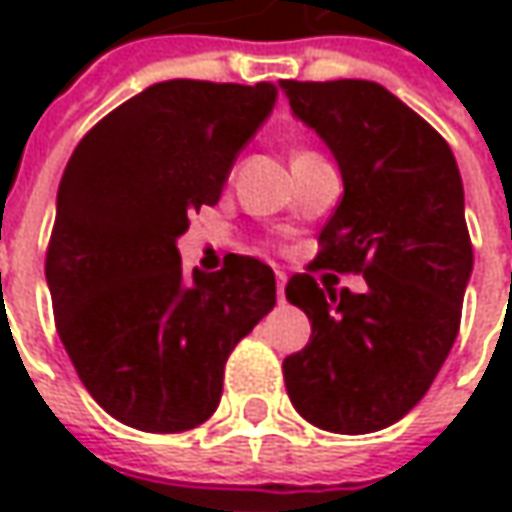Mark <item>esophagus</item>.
<instances>
[{
  "instance_id": "obj_1",
  "label": "esophagus",
  "mask_w": 512,
  "mask_h": 512,
  "mask_svg": "<svg viewBox=\"0 0 512 512\" xmlns=\"http://www.w3.org/2000/svg\"><path fill=\"white\" fill-rule=\"evenodd\" d=\"M285 282L287 276L282 270H276V296H279V302H285Z\"/></svg>"
}]
</instances>
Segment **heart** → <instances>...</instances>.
Wrapping results in <instances>:
<instances>
[{"label": "heart", "instance_id": "obj_1", "mask_svg": "<svg viewBox=\"0 0 512 512\" xmlns=\"http://www.w3.org/2000/svg\"><path fill=\"white\" fill-rule=\"evenodd\" d=\"M307 156H313V150L296 148V150H293V156H290V165H293V162H299V159H307Z\"/></svg>", "mask_w": 512, "mask_h": 512}]
</instances>
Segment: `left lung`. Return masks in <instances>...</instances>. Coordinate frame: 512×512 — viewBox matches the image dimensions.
I'll list each match as a JSON object with an SVG mask.
<instances>
[{
  "instance_id": "left-lung-1",
  "label": "left lung",
  "mask_w": 512,
  "mask_h": 512,
  "mask_svg": "<svg viewBox=\"0 0 512 512\" xmlns=\"http://www.w3.org/2000/svg\"><path fill=\"white\" fill-rule=\"evenodd\" d=\"M282 90L344 182L316 259L285 287L313 327L282 364L287 396L322 430L373 433L422 402L459 336L473 270L462 176L442 133L376 82L287 79ZM319 269L362 272L368 290L325 291Z\"/></svg>"
}]
</instances>
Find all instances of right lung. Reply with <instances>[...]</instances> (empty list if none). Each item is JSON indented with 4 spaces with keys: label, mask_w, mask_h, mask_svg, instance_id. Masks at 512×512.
Masks as SVG:
<instances>
[{
    "label": "right lung",
    "mask_w": 512,
    "mask_h": 512,
    "mask_svg": "<svg viewBox=\"0 0 512 512\" xmlns=\"http://www.w3.org/2000/svg\"><path fill=\"white\" fill-rule=\"evenodd\" d=\"M273 102L267 82L170 79L110 110L70 156L45 276L70 362L116 422L145 433L207 422L227 356L276 305L265 262L230 253L185 279L176 250Z\"/></svg>",
    "instance_id": "1"
}]
</instances>
